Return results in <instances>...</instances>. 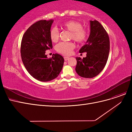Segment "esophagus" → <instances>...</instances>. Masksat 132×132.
<instances>
[{"label": "esophagus", "instance_id": "esophagus-1", "mask_svg": "<svg viewBox=\"0 0 132 132\" xmlns=\"http://www.w3.org/2000/svg\"><path fill=\"white\" fill-rule=\"evenodd\" d=\"M64 61H68V59L69 58L68 57H64Z\"/></svg>", "mask_w": 132, "mask_h": 132}]
</instances>
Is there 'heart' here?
Instances as JSON below:
<instances>
[{
    "label": "heart",
    "instance_id": "1",
    "mask_svg": "<svg viewBox=\"0 0 132 132\" xmlns=\"http://www.w3.org/2000/svg\"><path fill=\"white\" fill-rule=\"evenodd\" d=\"M62 29L70 32V38L78 43L81 44L86 42L88 38L87 30L82 26V23L76 20H69L62 23L60 25ZM50 37L52 42H57L59 39V32L57 27H53L50 31ZM75 48V45L72 42H62L56 46L58 52L68 55L72 53Z\"/></svg>",
    "mask_w": 132,
    "mask_h": 132
}]
</instances>
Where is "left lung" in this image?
Masks as SVG:
<instances>
[{
	"label": "left lung",
	"instance_id": "obj_1",
	"mask_svg": "<svg viewBox=\"0 0 132 132\" xmlns=\"http://www.w3.org/2000/svg\"><path fill=\"white\" fill-rule=\"evenodd\" d=\"M110 46L109 35L104 27L97 20L90 21L89 38L79 51L80 53L86 52V57L76 58V72L85 78H92L99 74L106 64Z\"/></svg>",
	"mask_w": 132,
	"mask_h": 132
}]
</instances>
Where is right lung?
<instances>
[{"label": "right lung", "instance_id": "add662e5", "mask_svg": "<svg viewBox=\"0 0 132 132\" xmlns=\"http://www.w3.org/2000/svg\"><path fill=\"white\" fill-rule=\"evenodd\" d=\"M53 20H39L34 23L23 34L21 43L22 61L29 74L41 81H48L56 78L63 66L61 55L55 54L48 58L46 51L52 48L50 37Z\"/></svg>", "mask_w": 132, "mask_h": 132}]
</instances>
